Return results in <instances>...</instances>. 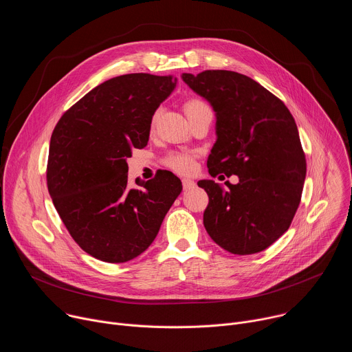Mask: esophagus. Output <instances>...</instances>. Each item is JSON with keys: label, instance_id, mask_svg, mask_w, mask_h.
I'll use <instances>...</instances> for the list:
<instances>
[{"label": "esophagus", "instance_id": "34e87169", "mask_svg": "<svg viewBox=\"0 0 352 352\" xmlns=\"http://www.w3.org/2000/svg\"><path fill=\"white\" fill-rule=\"evenodd\" d=\"M195 181H192V179H189V178H184L182 179V186H184V189L185 190H189V189H192V188H195Z\"/></svg>", "mask_w": 352, "mask_h": 352}]
</instances>
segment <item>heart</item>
Masks as SVG:
<instances>
[{"label": "heart", "instance_id": "1", "mask_svg": "<svg viewBox=\"0 0 352 352\" xmlns=\"http://www.w3.org/2000/svg\"><path fill=\"white\" fill-rule=\"evenodd\" d=\"M206 109H209V106L204 102V100H200V98H189L188 102L185 103V106H184V110H185V114L188 116V118H190L196 113L202 111V110H206ZM156 120H157V113L152 118V125L156 124ZM164 164L167 167H170L171 170L177 171V173L188 174V173H190L193 170L195 160H193V157L189 153L173 152L168 156H166Z\"/></svg>", "mask_w": 352, "mask_h": 352}]
</instances>
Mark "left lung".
Listing matches in <instances>:
<instances>
[{"mask_svg":"<svg viewBox=\"0 0 352 352\" xmlns=\"http://www.w3.org/2000/svg\"><path fill=\"white\" fill-rule=\"evenodd\" d=\"M182 79L216 111L209 174L239 178L230 190L197 182L209 196L205 228L234 255L262 252L289 228L304 189L307 160L295 120L278 97L242 74L209 69Z\"/></svg>","mask_w":352,"mask_h":352,"instance_id":"8db88e82","label":"left lung"}]
</instances>
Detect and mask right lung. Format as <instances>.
<instances>
[{
	"label": "right lung",
	"instance_id": "obj_1",
	"mask_svg": "<svg viewBox=\"0 0 352 352\" xmlns=\"http://www.w3.org/2000/svg\"><path fill=\"white\" fill-rule=\"evenodd\" d=\"M173 75L128 74L96 86L57 122L47 188L74 241L90 256L124 263L150 246L182 184L160 170L128 184L126 159L147 144L150 124L171 94Z\"/></svg>",
	"mask_w": 352,
	"mask_h": 352
}]
</instances>
